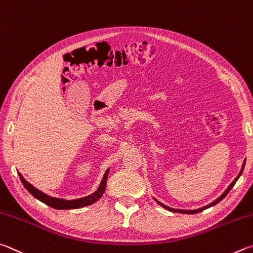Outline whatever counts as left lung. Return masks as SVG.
Returning <instances> with one entry per match:
<instances>
[{
    "label": "left lung",
    "mask_w": 253,
    "mask_h": 253,
    "mask_svg": "<svg viewBox=\"0 0 253 253\" xmlns=\"http://www.w3.org/2000/svg\"><path fill=\"white\" fill-rule=\"evenodd\" d=\"M245 165H246V160L243 161V165H242V168H241V171H240V173L238 174V176L236 179H234V181L233 182L229 185L228 187V189L225 190V191L221 194V196L216 199V200H214L213 202H211L210 205H208V206H206V207H202V208H199V209H197V210H180V209H172V208H170V207H168V206H166V205H163V203H161V202H159L158 200H156V199H154V200H156L159 205H160L162 208H165V209H167V210H169V211H172V212H179V213H185V214H193V213H199V212H201V211H203V210H206V209H208V208H210V207H212V206H215L216 203H219L221 200H222L223 198H225V196H227V194L229 193V191L230 190L232 189V187L234 184H236V182L238 181V179L240 178V175L242 174V172H243V169H245Z\"/></svg>",
    "instance_id": "8db88e82"
}]
</instances>
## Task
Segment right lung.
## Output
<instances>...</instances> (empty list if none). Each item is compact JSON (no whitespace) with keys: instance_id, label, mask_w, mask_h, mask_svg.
Wrapping results in <instances>:
<instances>
[{"instance_id":"right-lung-1","label":"right lung","mask_w":253,"mask_h":253,"mask_svg":"<svg viewBox=\"0 0 253 253\" xmlns=\"http://www.w3.org/2000/svg\"><path fill=\"white\" fill-rule=\"evenodd\" d=\"M110 169L105 171V173L103 175V179H102L101 183L97 188L96 191L94 193L90 194V196L84 197V198H80V199H75V200H64V199H59V198H53L47 196V194L43 193L42 191H40L37 188H34L32 184L29 183L23 176H22L21 173H19L21 182L23 183L24 188L28 190V191L32 194V196L38 199L43 203H45L46 206L54 208V209L57 210H70V209H79V208H83V207H87L91 206L93 203L96 202L99 199L103 196V193L105 191V187H106V180H108V174H109Z\"/></svg>"}]
</instances>
